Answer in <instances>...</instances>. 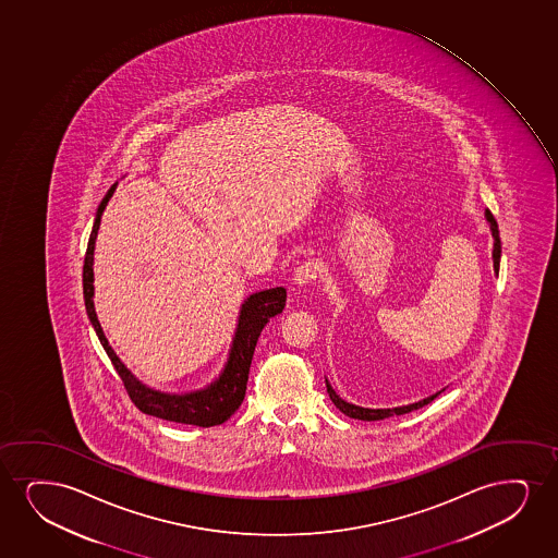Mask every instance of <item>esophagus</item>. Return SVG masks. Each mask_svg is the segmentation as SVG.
<instances>
[{"instance_id":"1","label":"esophagus","mask_w":558,"mask_h":558,"mask_svg":"<svg viewBox=\"0 0 558 558\" xmlns=\"http://www.w3.org/2000/svg\"><path fill=\"white\" fill-rule=\"evenodd\" d=\"M317 262H302V264L294 269V282H296L298 287L310 284L311 281H315V279H317Z\"/></svg>"}]
</instances>
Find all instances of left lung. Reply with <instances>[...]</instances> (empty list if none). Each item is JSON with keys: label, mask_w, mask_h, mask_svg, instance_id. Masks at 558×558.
Instances as JSON below:
<instances>
[{"label": "left lung", "mask_w": 558, "mask_h": 558, "mask_svg": "<svg viewBox=\"0 0 558 558\" xmlns=\"http://www.w3.org/2000/svg\"><path fill=\"white\" fill-rule=\"evenodd\" d=\"M487 215L488 225H490V230H493L494 238V248H493V260H494V271H498L500 269V256H501V241H500V232H498V222L493 217V213L485 211ZM326 390H328V395H330V400H332L333 405L338 408L341 413H345L347 416H351V418H359V421H381V418H387V416L392 415H403V413H410V411L421 410L423 405L426 403H430L434 398H438L444 390H439L436 395L428 396V398H424L421 402L410 403V405H402V408H392V410H367V408H360V405H354V403L345 402V400H341L338 395H336V390H333L332 385L326 381Z\"/></svg>", "instance_id": "left-lung-1"}]
</instances>
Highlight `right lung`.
Wrapping results in <instances>:
<instances>
[{"mask_svg": "<svg viewBox=\"0 0 558 558\" xmlns=\"http://www.w3.org/2000/svg\"><path fill=\"white\" fill-rule=\"evenodd\" d=\"M114 189H117V184L107 191L106 198L101 199L98 211H96L93 232H90V240L86 247L85 266H83V294H85L86 313L93 323L99 343L104 345L107 356L113 362L114 369L124 383L130 400L145 415L158 416V418L171 421V423L194 424L202 428L222 424L238 411L245 398L254 347L260 338L262 328L268 325L269 318L276 317L284 310L287 290L282 287L262 290V292L251 294L245 300V304L241 305L240 320H238V330L233 336L230 356H228V362H226L219 379L211 383L209 387L191 392V395H166V392H158V390L145 387L142 381L135 379L134 375L130 374V369L114 354L109 341L104 336V330L96 317V310H94V243L98 235L101 215H104L107 202L113 196Z\"/></svg>", "mask_w": 558, "mask_h": 558, "instance_id": "1", "label": "right lung"}]
</instances>
